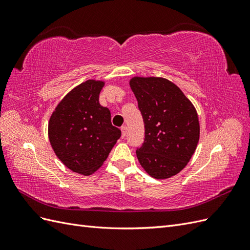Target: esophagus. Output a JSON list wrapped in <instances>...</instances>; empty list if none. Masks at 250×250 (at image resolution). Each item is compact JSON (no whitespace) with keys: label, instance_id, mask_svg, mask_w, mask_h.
I'll return each instance as SVG.
<instances>
[{"label":"esophagus","instance_id":"esophagus-1","mask_svg":"<svg viewBox=\"0 0 250 250\" xmlns=\"http://www.w3.org/2000/svg\"><path fill=\"white\" fill-rule=\"evenodd\" d=\"M121 130H122V138H125L127 133V126H122Z\"/></svg>","mask_w":250,"mask_h":250}]
</instances>
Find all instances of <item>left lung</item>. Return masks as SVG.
<instances>
[{
	"instance_id": "obj_1",
	"label": "left lung",
	"mask_w": 250,
	"mask_h": 250,
	"mask_svg": "<svg viewBox=\"0 0 250 250\" xmlns=\"http://www.w3.org/2000/svg\"><path fill=\"white\" fill-rule=\"evenodd\" d=\"M145 125V141L137 156L151 177L176 175L192 158L200 137L197 111L176 84L162 77L129 80Z\"/></svg>"
}]
</instances>
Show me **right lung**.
I'll return each instance as SVG.
<instances>
[{
	"label": "right lung",
	"instance_id": "right-lung-1",
	"mask_svg": "<svg viewBox=\"0 0 250 250\" xmlns=\"http://www.w3.org/2000/svg\"><path fill=\"white\" fill-rule=\"evenodd\" d=\"M105 82L88 79L70 90L53 110L48 137L53 151L66 168L92 175L106 160L121 137L110 111L99 103Z\"/></svg>",
	"mask_w": 250,
	"mask_h": 250
}]
</instances>
